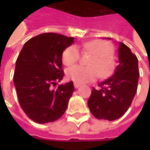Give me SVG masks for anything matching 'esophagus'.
<instances>
[{
	"label": "esophagus",
	"instance_id": "esophagus-1",
	"mask_svg": "<svg viewBox=\"0 0 150 150\" xmlns=\"http://www.w3.org/2000/svg\"><path fill=\"white\" fill-rule=\"evenodd\" d=\"M80 86H81V84L77 83H74V88H78Z\"/></svg>",
	"mask_w": 150,
	"mask_h": 150
}]
</instances>
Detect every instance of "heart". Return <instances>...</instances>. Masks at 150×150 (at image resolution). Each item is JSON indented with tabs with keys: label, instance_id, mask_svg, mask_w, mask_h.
I'll return each mask as SVG.
<instances>
[{
	"label": "heart",
	"instance_id": "1",
	"mask_svg": "<svg viewBox=\"0 0 150 150\" xmlns=\"http://www.w3.org/2000/svg\"><path fill=\"white\" fill-rule=\"evenodd\" d=\"M83 51L90 52L94 57L89 62L91 67L81 65L69 67L66 71L67 79L77 83H85L94 81L99 77H108L112 71V57L113 49L112 46L103 41L95 40L84 44ZM80 57L78 47L75 45L67 47L62 54V61L65 66H71L77 62Z\"/></svg>",
	"mask_w": 150,
	"mask_h": 150
}]
</instances>
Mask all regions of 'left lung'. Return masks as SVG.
<instances>
[{
	"label": "left lung",
	"instance_id": "left-lung-1",
	"mask_svg": "<svg viewBox=\"0 0 150 150\" xmlns=\"http://www.w3.org/2000/svg\"><path fill=\"white\" fill-rule=\"evenodd\" d=\"M118 64L113 74L98 84L99 89L93 88L88 101L92 114L98 119L113 121L122 117L137 92L139 78L138 58L122 42H118Z\"/></svg>",
	"mask_w": 150,
	"mask_h": 150
}]
</instances>
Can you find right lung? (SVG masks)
Listing matches in <instances>:
<instances>
[{"instance_id": "right-lung-1", "label": "right lung", "mask_w": 150, "mask_h": 150, "mask_svg": "<svg viewBox=\"0 0 150 150\" xmlns=\"http://www.w3.org/2000/svg\"><path fill=\"white\" fill-rule=\"evenodd\" d=\"M73 42L74 38L42 33L28 40L16 59L13 81L18 101L36 123L54 122L67 110L73 83L52 86L63 78L62 54Z\"/></svg>"}]
</instances>
